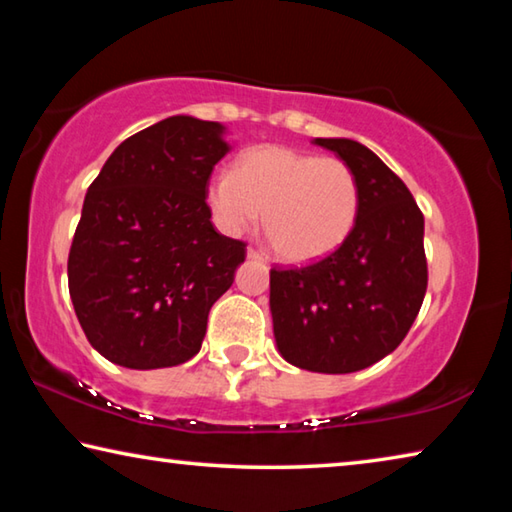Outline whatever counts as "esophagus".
<instances>
[{"label":"esophagus","mask_w":512,"mask_h":512,"mask_svg":"<svg viewBox=\"0 0 512 512\" xmlns=\"http://www.w3.org/2000/svg\"><path fill=\"white\" fill-rule=\"evenodd\" d=\"M250 259H266V255L262 253V250H257V248H253V246H250L248 248V253H246Z\"/></svg>","instance_id":"1"}]
</instances>
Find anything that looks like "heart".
Instances as JSON below:
<instances>
[{"mask_svg": "<svg viewBox=\"0 0 512 512\" xmlns=\"http://www.w3.org/2000/svg\"><path fill=\"white\" fill-rule=\"evenodd\" d=\"M205 203L214 223L232 237L253 230L264 212L273 253L284 262L309 264L348 241L361 192L348 162L271 144L241 153L235 173H214Z\"/></svg>", "mask_w": 512, "mask_h": 512, "instance_id": "heart-1", "label": "heart"}]
</instances>
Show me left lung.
I'll list each match as a JSON object with an SVG mask.
<instances>
[{"label":"left lung","instance_id":"obj_1","mask_svg":"<svg viewBox=\"0 0 512 512\" xmlns=\"http://www.w3.org/2000/svg\"><path fill=\"white\" fill-rule=\"evenodd\" d=\"M348 162L361 205L348 241L309 266L271 268L277 350L293 366L345 375L391 354L427 293L424 216L400 176L354 140H314Z\"/></svg>","mask_w":512,"mask_h":512}]
</instances>
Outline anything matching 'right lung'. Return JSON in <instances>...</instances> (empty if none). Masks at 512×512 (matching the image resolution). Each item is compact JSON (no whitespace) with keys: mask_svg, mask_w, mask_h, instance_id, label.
Wrapping results in <instances>:
<instances>
[{"mask_svg":"<svg viewBox=\"0 0 512 512\" xmlns=\"http://www.w3.org/2000/svg\"><path fill=\"white\" fill-rule=\"evenodd\" d=\"M223 126L187 115L121 142L85 194L67 259L69 296L94 350L133 370L198 354L207 314L246 244L214 230L205 187Z\"/></svg>","mask_w":512,"mask_h":512,"instance_id":"1","label":"right lung"}]
</instances>
